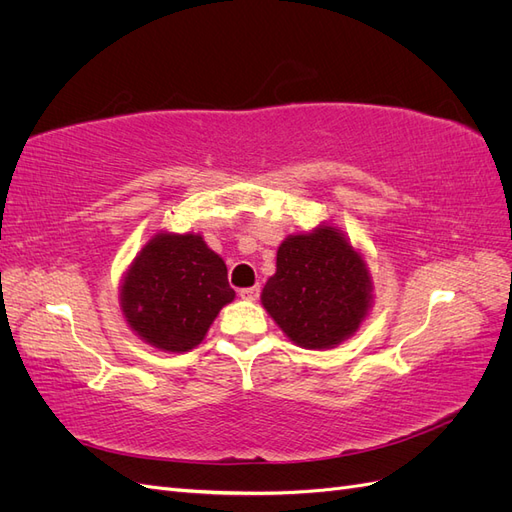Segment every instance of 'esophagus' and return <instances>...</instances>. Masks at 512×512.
Listing matches in <instances>:
<instances>
[{"label": "esophagus", "instance_id": "obj_1", "mask_svg": "<svg viewBox=\"0 0 512 512\" xmlns=\"http://www.w3.org/2000/svg\"><path fill=\"white\" fill-rule=\"evenodd\" d=\"M241 299H247V301H256L258 294H260V286H250V288H241L239 290Z\"/></svg>", "mask_w": 512, "mask_h": 512}]
</instances>
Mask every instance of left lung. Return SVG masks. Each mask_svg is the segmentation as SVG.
I'll list each match as a JSON object with an SVG mask.
<instances>
[{
    "label": "left lung",
    "mask_w": 512,
    "mask_h": 512,
    "mask_svg": "<svg viewBox=\"0 0 512 512\" xmlns=\"http://www.w3.org/2000/svg\"><path fill=\"white\" fill-rule=\"evenodd\" d=\"M371 299L363 258L331 226L290 235L277 250V271L262 305L280 329L309 350L331 348L359 329Z\"/></svg>",
    "instance_id": "left-lung-1"
}]
</instances>
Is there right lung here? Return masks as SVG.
<instances>
[{
	"label": "right lung",
	"mask_w": 512,
	"mask_h": 512,
	"mask_svg": "<svg viewBox=\"0 0 512 512\" xmlns=\"http://www.w3.org/2000/svg\"><path fill=\"white\" fill-rule=\"evenodd\" d=\"M235 299L224 260L198 235H158L136 256L121 286L130 327L151 346L188 352Z\"/></svg>",
	"instance_id": "1"
}]
</instances>
